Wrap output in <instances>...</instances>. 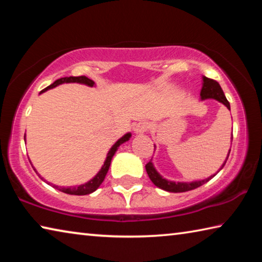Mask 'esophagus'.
<instances>
[{"label": "esophagus", "instance_id": "obj_1", "mask_svg": "<svg viewBox=\"0 0 262 262\" xmlns=\"http://www.w3.org/2000/svg\"><path fill=\"white\" fill-rule=\"evenodd\" d=\"M149 128H150L149 122H147V121H141V122H139V123H137V125H136L134 132L136 133V134H143V133L149 130Z\"/></svg>", "mask_w": 262, "mask_h": 262}]
</instances>
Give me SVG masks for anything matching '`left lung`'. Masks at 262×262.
<instances>
[{
  "label": "left lung",
  "mask_w": 262,
  "mask_h": 262,
  "mask_svg": "<svg viewBox=\"0 0 262 262\" xmlns=\"http://www.w3.org/2000/svg\"><path fill=\"white\" fill-rule=\"evenodd\" d=\"M203 83H202V89H201V92H200V96H201V100H206V99H215L217 101H220L223 105L227 106V107L230 110V103L228 101V99L225 98V95L223 90H222V88L219 83L214 79L211 78H208L206 76H203ZM232 140V137H231ZM230 151H231V149L229 150V154L227 158H225V162L223 163V165L220 168L222 170L223 166L225 165V163H227L228 158H229V155ZM152 159H150V162L145 165V170H147V173L149 176L150 180L152 181L155 186H157V187L162 188L164 190H166V192H171V193H183V192H187V190H192L195 189L198 187H200L203 184H206L207 181H209L211 178H214V176H210L209 178L207 179H203V180H196V181H190V183H176V181H171V180H167L165 178H163V177L158 173L156 168L154 166V163L151 162Z\"/></svg>",
  "instance_id": "8db88e82"
}]
</instances>
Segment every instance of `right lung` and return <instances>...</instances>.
<instances>
[{
	"label": "right lung",
	"mask_w": 262,
	"mask_h": 262,
	"mask_svg": "<svg viewBox=\"0 0 262 262\" xmlns=\"http://www.w3.org/2000/svg\"><path fill=\"white\" fill-rule=\"evenodd\" d=\"M63 83H79V84H85V85H88V86H94L95 85V82L92 81V79L88 78L86 76L62 77L60 79H56V81L53 84H51L50 86L43 89L42 91H40V94L47 91L48 89H53V88H55V86L60 85V84H63ZM130 136H132L130 133H127V134L123 135L121 139H119L117 142H115V143L113 144V147L110 149V151L107 154V157H106L105 162H104V165L101 166L98 173H97L90 181H88V183L83 184V185H79V186H70V187H59V186H55V185H53V187H55L56 189L61 190V192H63L66 194H70V195H86V194H90L92 192H95V190L98 188L99 186L101 185V183L104 181L106 173H107L110 165H111V161H112L115 151H117L118 148L120 147L122 143H125V142L129 140ZM24 140H25V136H24ZM34 171H35V168H34ZM35 172H37V171H35ZM37 173H38V172H37ZM38 176L40 177V174H39V173H38ZM40 178H41V177H40ZM41 179H43V178H41Z\"/></svg>",
	"instance_id": "1"
}]
</instances>
